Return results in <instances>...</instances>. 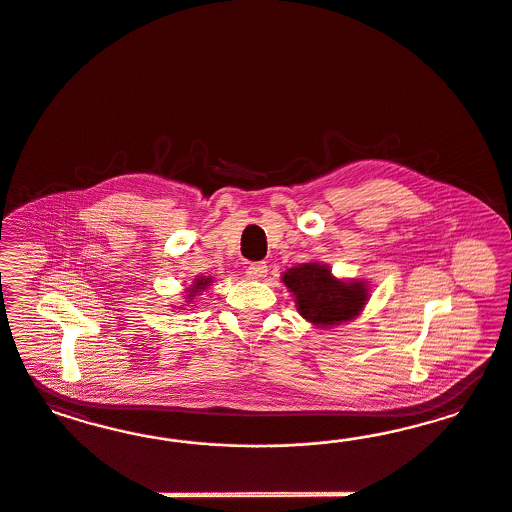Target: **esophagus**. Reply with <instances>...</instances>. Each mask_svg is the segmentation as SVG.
Listing matches in <instances>:
<instances>
[{"mask_svg": "<svg viewBox=\"0 0 512 512\" xmlns=\"http://www.w3.org/2000/svg\"><path fill=\"white\" fill-rule=\"evenodd\" d=\"M268 274L266 263H251L248 266V276L251 279H264Z\"/></svg>", "mask_w": 512, "mask_h": 512, "instance_id": "obj_1", "label": "esophagus"}]
</instances>
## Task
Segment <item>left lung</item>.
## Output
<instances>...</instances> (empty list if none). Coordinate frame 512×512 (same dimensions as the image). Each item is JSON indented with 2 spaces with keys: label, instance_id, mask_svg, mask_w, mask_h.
I'll list each match as a JSON object with an SVG mask.
<instances>
[{
  "label": "left lung",
  "instance_id": "8db88e82",
  "mask_svg": "<svg viewBox=\"0 0 512 512\" xmlns=\"http://www.w3.org/2000/svg\"><path fill=\"white\" fill-rule=\"evenodd\" d=\"M283 283L296 296V310L319 326L351 321L368 300L362 281L343 283L332 278L325 264L306 263L283 274Z\"/></svg>",
  "mask_w": 512,
  "mask_h": 512
}]
</instances>
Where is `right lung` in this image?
I'll use <instances>...</instances> for the list:
<instances>
[{"mask_svg":"<svg viewBox=\"0 0 512 512\" xmlns=\"http://www.w3.org/2000/svg\"><path fill=\"white\" fill-rule=\"evenodd\" d=\"M208 283H212V278H197L195 279V283H193V287L189 289V296H195V293H199L202 289H206V285Z\"/></svg>","mask_w":512,"mask_h":512,"instance_id":"obj_1","label":"right lung"}]
</instances>
